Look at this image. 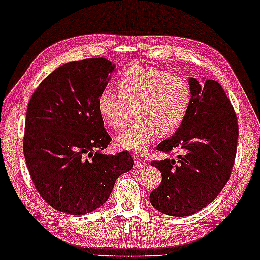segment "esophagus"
Wrapping results in <instances>:
<instances>
[{
	"label": "esophagus",
	"mask_w": 260,
	"mask_h": 260,
	"mask_svg": "<svg viewBox=\"0 0 260 260\" xmlns=\"http://www.w3.org/2000/svg\"><path fill=\"white\" fill-rule=\"evenodd\" d=\"M145 160L144 159H140V157H137L136 156V159H134V166H136V168H144L145 166Z\"/></svg>",
	"instance_id": "1"
}]
</instances>
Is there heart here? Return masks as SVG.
<instances>
[{"instance_id":"b5f03b06","label":"heart","mask_w":260,"mask_h":260,"mask_svg":"<svg viewBox=\"0 0 260 260\" xmlns=\"http://www.w3.org/2000/svg\"><path fill=\"white\" fill-rule=\"evenodd\" d=\"M120 96L110 90L100 92L98 111L113 131H121L132 117L137 120L117 139L122 149L143 151L159 133L169 136L181 128L192 104L189 83L177 74L151 66L128 68L116 80Z\"/></svg>"}]
</instances>
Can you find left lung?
I'll use <instances>...</instances> for the list:
<instances>
[{"mask_svg": "<svg viewBox=\"0 0 260 260\" xmlns=\"http://www.w3.org/2000/svg\"><path fill=\"white\" fill-rule=\"evenodd\" d=\"M192 104L186 121L156 147L177 159L151 161L162 180L150 193L151 205L170 216H189L210 204L228 183L237 153L238 121L220 83L190 78ZM181 153H180L179 151Z\"/></svg>", "mask_w": 260, "mask_h": 260, "instance_id": "8db88e82", "label": "left lung"}]
</instances>
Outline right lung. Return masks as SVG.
<instances>
[{"label": "right lung", "instance_id": "1", "mask_svg": "<svg viewBox=\"0 0 260 260\" xmlns=\"http://www.w3.org/2000/svg\"><path fill=\"white\" fill-rule=\"evenodd\" d=\"M115 66L103 57L59 66L32 92L23 151L29 175L50 207L84 215L103 205L133 166L128 151L101 154L111 137L98 111Z\"/></svg>", "mask_w": 260, "mask_h": 260}]
</instances>
